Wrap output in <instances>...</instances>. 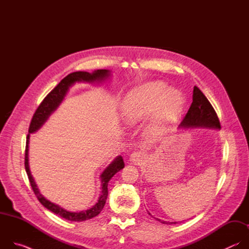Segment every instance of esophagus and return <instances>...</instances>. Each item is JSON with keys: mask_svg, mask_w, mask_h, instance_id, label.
Masks as SVG:
<instances>
[{"mask_svg": "<svg viewBox=\"0 0 249 249\" xmlns=\"http://www.w3.org/2000/svg\"><path fill=\"white\" fill-rule=\"evenodd\" d=\"M144 158V154L141 153V152H136V153H133L131 155V161L134 162V163H140L142 161V160H143Z\"/></svg>", "mask_w": 249, "mask_h": 249, "instance_id": "1", "label": "esophagus"}]
</instances>
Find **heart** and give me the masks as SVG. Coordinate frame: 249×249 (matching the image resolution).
Segmentation results:
<instances>
[{
    "mask_svg": "<svg viewBox=\"0 0 249 249\" xmlns=\"http://www.w3.org/2000/svg\"><path fill=\"white\" fill-rule=\"evenodd\" d=\"M183 105V96L177 89H168L161 83L147 85L132 92L123 107V119L134 125L156 110L148 134L157 140L178 116Z\"/></svg>",
    "mask_w": 249,
    "mask_h": 249,
    "instance_id": "obj_1",
    "label": "heart"
}]
</instances>
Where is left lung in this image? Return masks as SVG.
<instances>
[{
    "mask_svg": "<svg viewBox=\"0 0 249 249\" xmlns=\"http://www.w3.org/2000/svg\"><path fill=\"white\" fill-rule=\"evenodd\" d=\"M181 127H209V128H221L219 117L205 94L195 86L193 89V101L189 110L184 116ZM149 215H151L149 213ZM152 216V215H151ZM157 219V218H155ZM162 224H176L166 223L160 219H157Z\"/></svg>",
    "mask_w": 249,
    "mask_h": 249,
    "instance_id": "obj_1",
    "label": "left lung"
}]
</instances>
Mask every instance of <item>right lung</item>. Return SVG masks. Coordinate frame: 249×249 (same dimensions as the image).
Instances as JSON below:
<instances>
[{
    "mask_svg": "<svg viewBox=\"0 0 249 249\" xmlns=\"http://www.w3.org/2000/svg\"><path fill=\"white\" fill-rule=\"evenodd\" d=\"M109 76V71L108 70H96L92 74H89L88 72H75L68 75L65 77L41 101L37 109L35 110L30 124L28 128L29 133H33L35 131H37L43 123L47 120V118L50 116V114L58 107V105L61 103L63 100L68 89L70 86H72L76 82H94V81H102L104 78ZM28 142H29V134H27L26 137V146H25V154H24V166H25V171L28 176V180L30 182L31 188L35 194V196L37 197L38 201L49 211L53 212L54 214L68 220L71 222H84L89 219H92L93 217L97 216L99 213L102 211L106 199H107L108 196V189L107 185L109 180L112 178V176L121 170L124 167V161L121 157L116 158V160L109 164V166L106 168L102 174H101V181H102V193L98 199V202L90 209L87 211H83L80 213H74V212H69L66 211L65 209L61 208L60 206L51 203L49 200H47L45 197L41 195L39 192L36 184H35L32 175L29 170L28 166Z\"/></svg>",
    "mask_w": 249,
    "mask_h": 249,
    "instance_id": "1",
    "label": "right lung"
}]
</instances>
